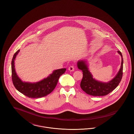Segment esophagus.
I'll return each instance as SVG.
<instances>
[{"label":"esophagus","instance_id":"34e87169","mask_svg":"<svg viewBox=\"0 0 134 134\" xmlns=\"http://www.w3.org/2000/svg\"><path fill=\"white\" fill-rule=\"evenodd\" d=\"M68 70L70 71V72L74 71V67L73 66H71L68 68Z\"/></svg>","mask_w":134,"mask_h":134}]
</instances>
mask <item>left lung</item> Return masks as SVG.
Here are the masks:
<instances>
[{"mask_svg": "<svg viewBox=\"0 0 134 134\" xmlns=\"http://www.w3.org/2000/svg\"><path fill=\"white\" fill-rule=\"evenodd\" d=\"M118 53L121 57V68L115 76L108 82L98 81L93 77L90 72L88 63L86 60H81L77 62V67L83 72V78L80 83V87L87 94L92 96H106L113 91L119 85L122 76L123 58L120 51Z\"/></svg>", "mask_w": 134, "mask_h": 134, "instance_id": "1", "label": "left lung"}]
</instances>
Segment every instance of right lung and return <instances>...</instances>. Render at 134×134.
<instances>
[{
	"instance_id": "obj_1",
	"label": "right lung",
	"mask_w": 134,
	"mask_h": 134,
	"mask_svg": "<svg viewBox=\"0 0 134 134\" xmlns=\"http://www.w3.org/2000/svg\"><path fill=\"white\" fill-rule=\"evenodd\" d=\"M19 51L18 50L14 54L12 61V80L15 88L30 98H39L50 94L56 86L59 77L64 74L66 69L54 70L47 78L37 82L23 81L17 75L14 66V61Z\"/></svg>"
}]
</instances>
